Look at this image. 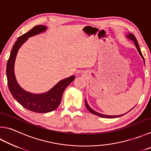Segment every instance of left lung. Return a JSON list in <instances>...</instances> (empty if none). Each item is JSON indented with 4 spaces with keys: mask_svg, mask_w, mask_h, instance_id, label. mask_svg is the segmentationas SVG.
<instances>
[{
    "mask_svg": "<svg viewBox=\"0 0 151 151\" xmlns=\"http://www.w3.org/2000/svg\"><path fill=\"white\" fill-rule=\"evenodd\" d=\"M126 36H127V38H128V39H130L131 40L133 41L134 43H135V46H136L137 49V50H138V51H139V54H140V55L141 56L142 59L144 60V63H145V59H144L143 56H142V53H141V49H140V47H139V44H138L137 40L136 37H135V35H134L132 34H131V33H130V34H129L128 35H126ZM85 104H86V107L87 109H88V110L90 112H91L92 114L96 115V116H100V117H106V118H115V117H120V116H122L123 115H124V114H122V115H119V116H108V115L102 114L98 113V112L95 111L94 110H93V109H92L91 108H90V107L88 105L86 100H85ZM132 109H133V108H132ZM131 110H130V111H131ZM126 114H127V113H126Z\"/></svg>",
    "mask_w": 151,
    "mask_h": 151,
    "instance_id": "left-lung-1",
    "label": "left lung"
}]
</instances>
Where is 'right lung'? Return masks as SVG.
<instances>
[{"label":"right lung","instance_id":"1","mask_svg":"<svg viewBox=\"0 0 151 151\" xmlns=\"http://www.w3.org/2000/svg\"><path fill=\"white\" fill-rule=\"evenodd\" d=\"M46 29L47 27L45 26H35L29 32L19 37L13 45L6 65L8 86L11 94L24 108L36 113H47L58 108L61 103L64 90L75 78V76L73 75L60 81L48 92L40 94L27 92L22 88L18 84L15 77L14 67L19 48L29 37L39 34Z\"/></svg>","mask_w":151,"mask_h":151}]
</instances>
